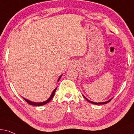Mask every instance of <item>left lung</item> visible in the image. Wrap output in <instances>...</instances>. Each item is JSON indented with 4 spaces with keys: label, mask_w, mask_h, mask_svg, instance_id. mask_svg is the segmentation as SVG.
Returning <instances> with one entry per match:
<instances>
[{
    "label": "left lung",
    "mask_w": 134,
    "mask_h": 134,
    "mask_svg": "<svg viewBox=\"0 0 134 134\" xmlns=\"http://www.w3.org/2000/svg\"><path fill=\"white\" fill-rule=\"evenodd\" d=\"M83 97H84V98H85V99L88 102H90V103H93V104H95V105H101V104H105V103H108L110 101H111V99H110L109 100H108V101H106V102H99V103H97V102H92V101H91V100H88V99H87L86 97H85V96H83Z\"/></svg>",
    "instance_id": "8db88e82"
}]
</instances>
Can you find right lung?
<instances>
[{"instance_id": "add662e5", "label": "right lung", "mask_w": 134, "mask_h": 134, "mask_svg": "<svg viewBox=\"0 0 134 134\" xmlns=\"http://www.w3.org/2000/svg\"><path fill=\"white\" fill-rule=\"evenodd\" d=\"M62 75H60V76H59V78H58V81H59L60 78H61ZM56 89H57V88H56L54 89V91H53V92H52V94H51V95L50 96V97H49V99H48V100H46V101L43 102H31V101L29 100L25 99V98H23V99H24L25 100H26V101L27 102V103H29V104L31 105H34V106H41V105H45V104H46V103H48L51 100L53 99V97H54V94H55V92H56Z\"/></svg>"}]
</instances>
